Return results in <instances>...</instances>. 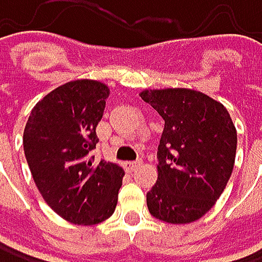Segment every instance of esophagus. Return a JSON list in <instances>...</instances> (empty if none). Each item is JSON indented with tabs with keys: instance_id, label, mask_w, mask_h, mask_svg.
<instances>
[{
	"instance_id": "1",
	"label": "esophagus",
	"mask_w": 262,
	"mask_h": 262,
	"mask_svg": "<svg viewBox=\"0 0 262 262\" xmlns=\"http://www.w3.org/2000/svg\"><path fill=\"white\" fill-rule=\"evenodd\" d=\"M137 167H140V162L139 161H129V162H126V168L129 170V172H133V170H136Z\"/></svg>"
}]
</instances>
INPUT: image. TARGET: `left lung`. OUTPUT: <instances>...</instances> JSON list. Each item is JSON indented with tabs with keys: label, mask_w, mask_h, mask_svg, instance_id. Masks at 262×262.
<instances>
[{
	"label": "left lung",
	"mask_w": 262,
	"mask_h": 262,
	"mask_svg": "<svg viewBox=\"0 0 262 262\" xmlns=\"http://www.w3.org/2000/svg\"><path fill=\"white\" fill-rule=\"evenodd\" d=\"M139 95L164 119L148 211L167 224H192L215 205L231 177L236 126L224 104L199 90L145 89Z\"/></svg>",
	"instance_id": "8db88e82"
}]
</instances>
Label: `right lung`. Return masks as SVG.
I'll list each match as a JSON object with an SVG mask.
<instances>
[{"label": "right lung", "instance_id": "obj_1", "mask_svg": "<svg viewBox=\"0 0 262 262\" xmlns=\"http://www.w3.org/2000/svg\"><path fill=\"white\" fill-rule=\"evenodd\" d=\"M109 87L95 79L65 82L38 101L26 122L23 147L48 206L75 225H97L117 206L125 177L115 162H94Z\"/></svg>", "mask_w": 262, "mask_h": 262}]
</instances>
